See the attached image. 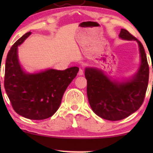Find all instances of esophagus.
Segmentation results:
<instances>
[{"mask_svg": "<svg viewBox=\"0 0 153 153\" xmlns=\"http://www.w3.org/2000/svg\"><path fill=\"white\" fill-rule=\"evenodd\" d=\"M83 73H84V70L82 69V68H80V70H79V72H78V74L80 75H83Z\"/></svg>", "mask_w": 153, "mask_h": 153, "instance_id": "obj_1", "label": "esophagus"}]
</instances>
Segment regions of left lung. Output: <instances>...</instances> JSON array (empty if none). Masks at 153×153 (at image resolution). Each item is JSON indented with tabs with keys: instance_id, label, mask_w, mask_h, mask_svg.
Wrapping results in <instances>:
<instances>
[{
	"instance_id": "obj_1",
	"label": "left lung",
	"mask_w": 153,
	"mask_h": 153,
	"mask_svg": "<svg viewBox=\"0 0 153 153\" xmlns=\"http://www.w3.org/2000/svg\"><path fill=\"white\" fill-rule=\"evenodd\" d=\"M122 39L134 40L140 48L141 64L137 73L129 80H111L101 70L86 68L87 95L96 115L109 121L122 120L137 111L145 97L149 80V65L143 45L127 30L121 29Z\"/></svg>"
}]
</instances>
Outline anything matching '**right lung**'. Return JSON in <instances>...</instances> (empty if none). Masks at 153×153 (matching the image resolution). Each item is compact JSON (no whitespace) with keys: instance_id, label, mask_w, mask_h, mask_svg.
I'll list each match as a JSON object with an SVG mask.
<instances>
[{"instance_id":"1","label":"right lung","mask_w":153,"mask_h":153,"mask_svg":"<svg viewBox=\"0 0 153 153\" xmlns=\"http://www.w3.org/2000/svg\"><path fill=\"white\" fill-rule=\"evenodd\" d=\"M31 33H26L13 44L6 61L5 90L13 110L33 120L52 117L60 106L62 96L79 71L72 67L65 71L49 69L38 73H26L19 64L18 46Z\"/></svg>"}]
</instances>
